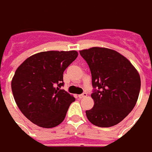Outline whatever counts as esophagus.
<instances>
[{
    "label": "esophagus",
    "mask_w": 152,
    "mask_h": 152,
    "mask_svg": "<svg viewBox=\"0 0 152 152\" xmlns=\"http://www.w3.org/2000/svg\"><path fill=\"white\" fill-rule=\"evenodd\" d=\"M86 96H87V93H86V92H83L82 94H81V95H79L78 97H80V98H83V97H86Z\"/></svg>",
    "instance_id": "obj_1"
}]
</instances>
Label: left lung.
<instances>
[{
    "instance_id": "left-lung-1",
    "label": "left lung",
    "mask_w": 152,
    "mask_h": 152,
    "mask_svg": "<svg viewBox=\"0 0 152 152\" xmlns=\"http://www.w3.org/2000/svg\"><path fill=\"white\" fill-rule=\"evenodd\" d=\"M92 73V109L88 120L98 127L118 124L132 111L138 100L140 77L130 61L113 50L92 47L80 50Z\"/></svg>"
}]
</instances>
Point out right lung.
I'll use <instances>...</instances> for the list:
<instances>
[{"mask_svg":"<svg viewBox=\"0 0 152 152\" xmlns=\"http://www.w3.org/2000/svg\"><path fill=\"white\" fill-rule=\"evenodd\" d=\"M76 50H50L28 57L18 67L12 91L21 112L42 128H53L65 119L75 97L60 89L63 73L76 60Z\"/></svg>","mask_w":152,"mask_h":152,"instance_id":"add662e5","label":"right lung"}]
</instances>
